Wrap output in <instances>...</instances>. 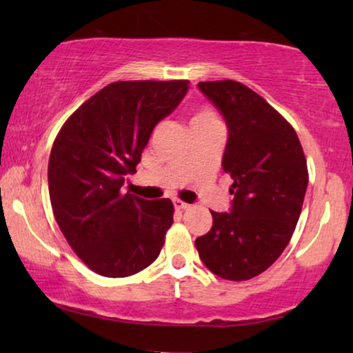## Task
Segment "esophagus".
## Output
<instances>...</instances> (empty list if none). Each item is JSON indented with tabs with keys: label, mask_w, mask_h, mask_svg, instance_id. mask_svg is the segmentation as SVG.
Wrapping results in <instances>:
<instances>
[{
	"label": "esophagus",
	"mask_w": 353,
	"mask_h": 353,
	"mask_svg": "<svg viewBox=\"0 0 353 353\" xmlns=\"http://www.w3.org/2000/svg\"><path fill=\"white\" fill-rule=\"evenodd\" d=\"M173 205H175V210H188L190 209V204H186V202H183V201H175L173 202Z\"/></svg>",
	"instance_id": "esophagus-1"
}]
</instances>
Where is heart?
<instances>
[{
	"instance_id": "1",
	"label": "heart",
	"mask_w": 353,
	"mask_h": 353,
	"mask_svg": "<svg viewBox=\"0 0 353 353\" xmlns=\"http://www.w3.org/2000/svg\"><path fill=\"white\" fill-rule=\"evenodd\" d=\"M212 123H219V120H216L215 114L212 112L210 109L197 110V112L191 117V128L192 130L207 127V125H212Z\"/></svg>"
}]
</instances>
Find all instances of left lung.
Returning a JSON list of instances; mask_svg holds the SVG:
<instances>
[{
  "label": "left lung",
  "mask_w": 353,
  "mask_h": 353,
  "mask_svg": "<svg viewBox=\"0 0 353 353\" xmlns=\"http://www.w3.org/2000/svg\"><path fill=\"white\" fill-rule=\"evenodd\" d=\"M201 93L228 128L221 168L233 178L228 212L210 210L212 228L196 239L216 276L244 281L274 263L296 230L308 185L297 133L262 96L233 80L201 81Z\"/></svg>",
  "instance_id": "8db88e82"
}]
</instances>
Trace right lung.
<instances>
[{
  "label": "right lung",
  "mask_w": 353,
  "mask_h": 353,
  "mask_svg": "<svg viewBox=\"0 0 353 353\" xmlns=\"http://www.w3.org/2000/svg\"><path fill=\"white\" fill-rule=\"evenodd\" d=\"M188 80L115 81L61 128L48 163L52 212L67 243L98 274L125 278L159 257L170 199L122 194L156 125L176 109Z\"/></svg>",
  "instance_id": "obj_1"
}]
</instances>
